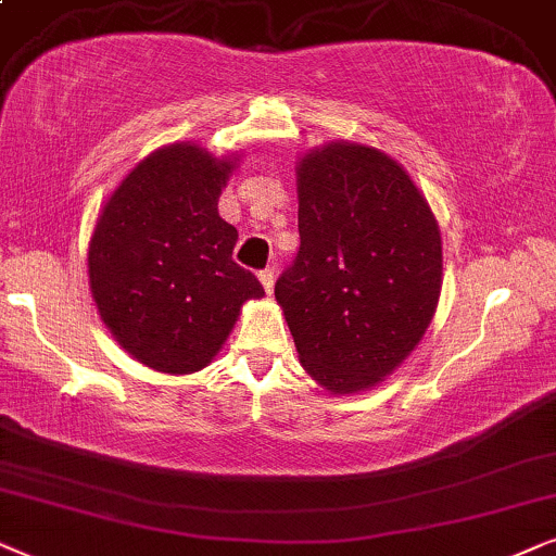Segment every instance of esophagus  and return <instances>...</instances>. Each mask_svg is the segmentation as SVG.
I'll use <instances>...</instances> for the list:
<instances>
[{
  "instance_id": "obj_1",
  "label": "esophagus",
  "mask_w": 556,
  "mask_h": 556,
  "mask_svg": "<svg viewBox=\"0 0 556 556\" xmlns=\"http://www.w3.org/2000/svg\"><path fill=\"white\" fill-rule=\"evenodd\" d=\"M274 277H277V274H274L271 266H269V269L258 271V282L264 285V292H266V294H271V290H274Z\"/></svg>"
}]
</instances>
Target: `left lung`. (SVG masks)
<instances>
[{"label": "left lung", "instance_id": "1", "mask_svg": "<svg viewBox=\"0 0 556 556\" xmlns=\"http://www.w3.org/2000/svg\"><path fill=\"white\" fill-rule=\"evenodd\" d=\"M298 201L300 251L274 298L300 364L336 396L374 389L438 309V218L396 160L355 142L300 157Z\"/></svg>", "mask_w": 556, "mask_h": 556}]
</instances>
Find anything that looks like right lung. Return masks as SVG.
<instances>
[{"instance_id": "right-lung-1", "label": "right lung", "mask_w": 556, "mask_h": 556, "mask_svg": "<svg viewBox=\"0 0 556 556\" xmlns=\"http://www.w3.org/2000/svg\"><path fill=\"white\" fill-rule=\"evenodd\" d=\"M241 154L177 142L147 154L116 185L88 241V285L116 343L160 374L216 358L243 302L264 298L233 262L239 231L218 198Z\"/></svg>"}]
</instances>
